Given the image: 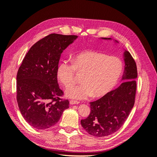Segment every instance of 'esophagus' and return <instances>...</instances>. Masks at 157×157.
I'll return each instance as SVG.
<instances>
[{
	"mask_svg": "<svg viewBox=\"0 0 157 157\" xmlns=\"http://www.w3.org/2000/svg\"><path fill=\"white\" fill-rule=\"evenodd\" d=\"M71 105H75V104H78L79 102L77 101H75V100H73V99H71L70 101H69Z\"/></svg>",
	"mask_w": 157,
	"mask_h": 157,
	"instance_id": "1",
	"label": "esophagus"
}]
</instances>
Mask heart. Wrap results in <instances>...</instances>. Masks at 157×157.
Wrapping results in <instances>:
<instances>
[{
    "label": "heart",
    "instance_id": "b5f03b06",
    "mask_svg": "<svg viewBox=\"0 0 157 157\" xmlns=\"http://www.w3.org/2000/svg\"><path fill=\"white\" fill-rule=\"evenodd\" d=\"M72 62L67 60L60 62L56 75L65 87H69L75 82V71L83 73L82 84L70 87L65 91L66 96L79 100L105 96L115 86L124 69L121 59L94 50L75 54Z\"/></svg>",
    "mask_w": 157,
    "mask_h": 157
}]
</instances>
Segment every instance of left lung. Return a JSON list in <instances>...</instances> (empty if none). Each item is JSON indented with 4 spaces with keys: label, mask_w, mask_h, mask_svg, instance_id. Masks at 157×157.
I'll use <instances>...</instances> for the list:
<instances>
[{
    "label": "left lung",
    "mask_w": 157,
    "mask_h": 157,
    "mask_svg": "<svg viewBox=\"0 0 157 157\" xmlns=\"http://www.w3.org/2000/svg\"><path fill=\"white\" fill-rule=\"evenodd\" d=\"M124 57L125 66L122 82L100 99L90 102L89 116L80 121L84 129L91 136L105 137L116 132L124 124L134 107L137 66L129 52L126 51Z\"/></svg>",
    "instance_id": "1"
}]
</instances>
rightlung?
<instances>
[{
    "instance_id": "right-lung-1",
    "label": "right lung",
    "mask_w": 157,
    "mask_h": 157,
    "mask_svg": "<svg viewBox=\"0 0 157 157\" xmlns=\"http://www.w3.org/2000/svg\"><path fill=\"white\" fill-rule=\"evenodd\" d=\"M77 35L52 33L33 44L19 67L16 99L21 115L36 129L55 125L69 108L68 99L57 79L56 71L63 51L77 39Z\"/></svg>"
}]
</instances>
